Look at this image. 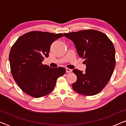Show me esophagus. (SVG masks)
<instances>
[{
  "mask_svg": "<svg viewBox=\"0 0 126 126\" xmlns=\"http://www.w3.org/2000/svg\"><path fill=\"white\" fill-rule=\"evenodd\" d=\"M66 73H70V72H72V70L70 69L69 68H66Z\"/></svg>",
  "mask_w": 126,
  "mask_h": 126,
  "instance_id": "esophagus-1",
  "label": "esophagus"
}]
</instances>
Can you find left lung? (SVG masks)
<instances>
[{
    "label": "left lung",
    "instance_id": "left-lung-1",
    "mask_svg": "<svg viewBox=\"0 0 126 126\" xmlns=\"http://www.w3.org/2000/svg\"><path fill=\"white\" fill-rule=\"evenodd\" d=\"M75 44L80 57L85 60V72L73 70L77 81L73 90L85 96L100 92L111 79L115 66V50L112 41L99 31L85 30L64 33Z\"/></svg>",
    "mask_w": 126,
    "mask_h": 126
}]
</instances>
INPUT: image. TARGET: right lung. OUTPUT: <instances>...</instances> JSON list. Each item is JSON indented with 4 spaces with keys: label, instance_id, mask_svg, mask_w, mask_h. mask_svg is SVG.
I'll return each mask as SVG.
<instances>
[{
    "label": "right lung",
    "instance_id": "right-lung-1",
    "mask_svg": "<svg viewBox=\"0 0 126 126\" xmlns=\"http://www.w3.org/2000/svg\"><path fill=\"white\" fill-rule=\"evenodd\" d=\"M63 34L33 31L19 38L9 54L11 74L24 92L33 97H43L53 90L58 77L66 69L43 65L52 43Z\"/></svg>",
    "mask_w": 126,
    "mask_h": 126
}]
</instances>
